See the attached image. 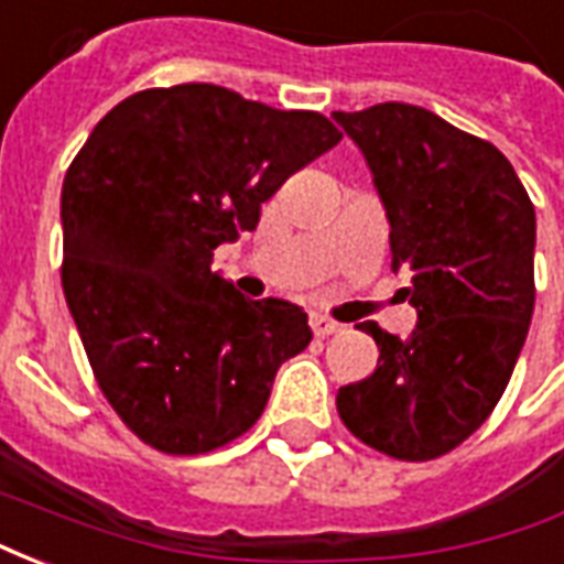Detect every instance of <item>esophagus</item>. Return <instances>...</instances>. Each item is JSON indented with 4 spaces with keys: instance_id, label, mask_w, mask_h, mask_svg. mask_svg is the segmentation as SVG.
<instances>
[{
    "instance_id": "34e87169",
    "label": "esophagus",
    "mask_w": 564,
    "mask_h": 564,
    "mask_svg": "<svg viewBox=\"0 0 564 564\" xmlns=\"http://www.w3.org/2000/svg\"><path fill=\"white\" fill-rule=\"evenodd\" d=\"M311 329H314V335H319V338H326L332 332L341 329V323H335V319L326 317V314H311Z\"/></svg>"
}]
</instances>
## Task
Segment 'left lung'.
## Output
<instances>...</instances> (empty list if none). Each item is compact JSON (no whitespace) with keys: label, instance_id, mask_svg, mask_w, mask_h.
Returning a JSON list of instances; mask_svg holds the SVG:
<instances>
[{"label":"left lung","instance_id":"obj_1","mask_svg":"<svg viewBox=\"0 0 564 564\" xmlns=\"http://www.w3.org/2000/svg\"><path fill=\"white\" fill-rule=\"evenodd\" d=\"M362 150L390 220L392 271L416 307L402 341H378L375 375L338 390L362 444L425 462L477 432L508 387L534 311V205L508 156L425 108L383 102L335 111Z\"/></svg>","mask_w":564,"mask_h":564}]
</instances>
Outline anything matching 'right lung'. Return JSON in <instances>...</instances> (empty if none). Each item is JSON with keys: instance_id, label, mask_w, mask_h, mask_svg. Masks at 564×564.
<instances>
[{"instance_id": "obj_1", "label": "right lung", "mask_w": 564, "mask_h": 564, "mask_svg": "<svg viewBox=\"0 0 564 564\" xmlns=\"http://www.w3.org/2000/svg\"><path fill=\"white\" fill-rule=\"evenodd\" d=\"M338 141L317 111L177 84L111 108L68 165L63 293L99 390L144 444L196 456L245 435L311 344L302 307L245 299L210 262Z\"/></svg>"}]
</instances>
